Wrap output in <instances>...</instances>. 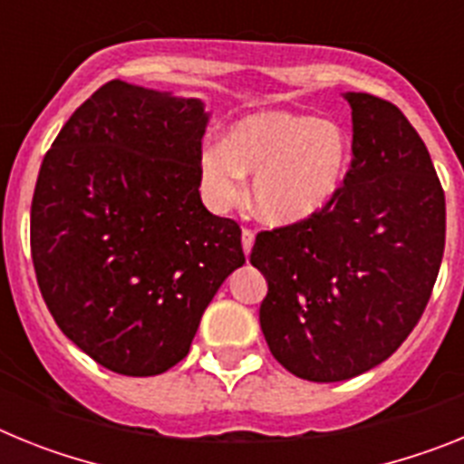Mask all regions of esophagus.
Returning <instances> with one entry per match:
<instances>
[{"instance_id":"esophagus-1","label":"esophagus","mask_w":464,"mask_h":464,"mask_svg":"<svg viewBox=\"0 0 464 464\" xmlns=\"http://www.w3.org/2000/svg\"><path fill=\"white\" fill-rule=\"evenodd\" d=\"M253 241H256V235H253V229H248V227H244V229H241V246H244V253H246V257L251 256Z\"/></svg>"}]
</instances>
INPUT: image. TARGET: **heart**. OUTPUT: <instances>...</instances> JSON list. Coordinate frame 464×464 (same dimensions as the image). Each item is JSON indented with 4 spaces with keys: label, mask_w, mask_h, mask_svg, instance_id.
Here are the masks:
<instances>
[{
    "label": "heart",
    "mask_w": 464,
    "mask_h": 464,
    "mask_svg": "<svg viewBox=\"0 0 464 464\" xmlns=\"http://www.w3.org/2000/svg\"><path fill=\"white\" fill-rule=\"evenodd\" d=\"M351 165L343 127L290 111H256L239 118L223 141L199 155V183L207 202L225 211L253 174L251 207L265 223L309 220L337 197Z\"/></svg>",
    "instance_id": "obj_1"
}]
</instances>
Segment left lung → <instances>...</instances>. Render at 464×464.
<instances>
[{
	"label": "left lung",
	"instance_id": "1",
	"mask_svg": "<svg viewBox=\"0 0 464 464\" xmlns=\"http://www.w3.org/2000/svg\"><path fill=\"white\" fill-rule=\"evenodd\" d=\"M353 162L342 190L302 223L260 232V327L299 379L346 381L391 358L420 321L440 274L446 202L423 139L391 102L343 94Z\"/></svg>",
	"mask_w": 464,
	"mask_h": 464
}]
</instances>
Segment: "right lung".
Segmentation results:
<instances>
[{
  "mask_svg": "<svg viewBox=\"0 0 464 464\" xmlns=\"http://www.w3.org/2000/svg\"><path fill=\"white\" fill-rule=\"evenodd\" d=\"M208 113L195 97L109 81L41 162L30 244L57 327L94 362L155 376L190 351L246 262L241 229L199 197Z\"/></svg>",
  "mask_w": 464,
  "mask_h": 464,
  "instance_id": "obj_1",
  "label": "right lung"
}]
</instances>
